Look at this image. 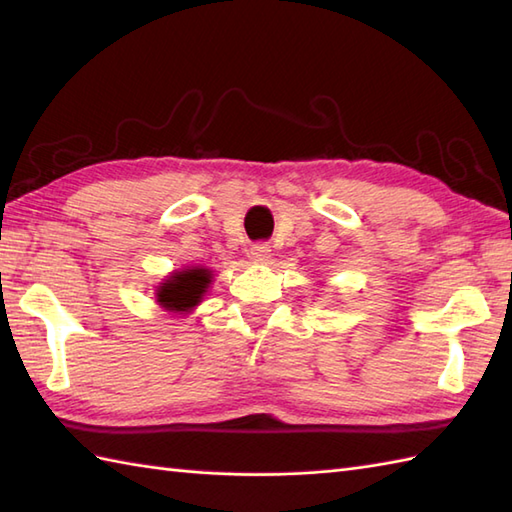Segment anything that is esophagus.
Wrapping results in <instances>:
<instances>
[{"instance_id": "1", "label": "esophagus", "mask_w": 512, "mask_h": 512, "mask_svg": "<svg viewBox=\"0 0 512 512\" xmlns=\"http://www.w3.org/2000/svg\"><path fill=\"white\" fill-rule=\"evenodd\" d=\"M250 259H253V262H257V264L268 262V259H270V246L264 244V242L253 244V248H250Z\"/></svg>"}]
</instances>
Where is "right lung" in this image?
Segmentation results:
<instances>
[{"instance_id":"right-lung-1","label":"right lung","mask_w":512,"mask_h":512,"mask_svg":"<svg viewBox=\"0 0 512 512\" xmlns=\"http://www.w3.org/2000/svg\"><path fill=\"white\" fill-rule=\"evenodd\" d=\"M213 270L206 266H187L173 270L156 286V303L173 314H189L200 306L211 288Z\"/></svg>"}]
</instances>
